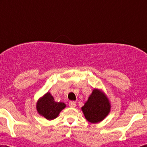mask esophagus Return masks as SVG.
I'll return each instance as SVG.
<instances>
[{"label":"esophagus","instance_id":"obj_1","mask_svg":"<svg viewBox=\"0 0 147 147\" xmlns=\"http://www.w3.org/2000/svg\"><path fill=\"white\" fill-rule=\"evenodd\" d=\"M69 105L71 107H76V102L74 101H70L69 102Z\"/></svg>","mask_w":147,"mask_h":147}]
</instances>
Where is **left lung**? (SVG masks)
Here are the masks:
<instances>
[{"instance_id": "8db88e82", "label": "left lung", "mask_w": 147, "mask_h": 147, "mask_svg": "<svg viewBox=\"0 0 147 147\" xmlns=\"http://www.w3.org/2000/svg\"><path fill=\"white\" fill-rule=\"evenodd\" d=\"M81 109L86 119L95 124L102 121L109 115L111 105L105 93L101 90L94 88Z\"/></svg>"}]
</instances>
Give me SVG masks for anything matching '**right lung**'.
I'll use <instances>...</instances> for the list:
<instances>
[{
	"mask_svg": "<svg viewBox=\"0 0 147 147\" xmlns=\"http://www.w3.org/2000/svg\"><path fill=\"white\" fill-rule=\"evenodd\" d=\"M66 107L64 102L55 101L53 96L49 92L38 99L36 103V109L40 116L47 120H53L58 117L63 109Z\"/></svg>",
	"mask_w": 147,
	"mask_h": 147,
	"instance_id": "1",
	"label": "right lung"
}]
</instances>
